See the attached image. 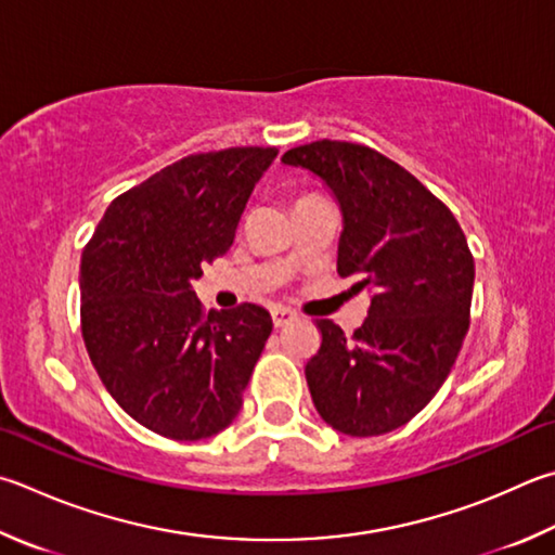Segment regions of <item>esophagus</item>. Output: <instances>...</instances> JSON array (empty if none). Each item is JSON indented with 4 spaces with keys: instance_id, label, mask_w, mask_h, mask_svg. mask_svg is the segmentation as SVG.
Here are the masks:
<instances>
[{
    "instance_id": "esophagus-1",
    "label": "esophagus",
    "mask_w": 555,
    "mask_h": 555,
    "mask_svg": "<svg viewBox=\"0 0 555 555\" xmlns=\"http://www.w3.org/2000/svg\"><path fill=\"white\" fill-rule=\"evenodd\" d=\"M271 320H274V325L276 327H284V325H288L291 320H296V312L291 310V308H271Z\"/></svg>"
}]
</instances>
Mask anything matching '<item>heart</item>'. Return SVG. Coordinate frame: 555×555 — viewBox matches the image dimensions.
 <instances>
[{
    "mask_svg": "<svg viewBox=\"0 0 555 555\" xmlns=\"http://www.w3.org/2000/svg\"><path fill=\"white\" fill-rule=\"evenodd\" d=\"M308 196H310V194H308ZM308 196H300V198H308Z\"/></svg>",
    "mask_w": 555,
    "mask_h": 555,
    "instance_id": "1",
    "label": "heart"
}]
</instances>
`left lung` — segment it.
<instances>
[{"instance_id":"1","label":"left lung","mask_w":555,"mask_h":555,"mask_svg":"<svg viewBox=\"0 0 555 555\" xmlns=\"http://www.w3.org/2000/svg\"><path fill=\"white\" fill-rule=\"evenodd\" d=\"M281 159L335 191L345 216L337 274L374 291L354 335L315 320L312 402L341 435H386L437 396L459 357L476 276L466 235L444 201L374 147L318 140Z\"/></svg>"}]
</instances>
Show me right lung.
<instances>
[{
	"label": "right lung",
	"instance_id": "add662e5",
	"mask_svg": "<svg viewBox=\"0 0 555 555\" xmlns=\"http://www.w3.org/2000/svg\"><path fill=\"white\" fill-rule=\"evenodd\" d=\"M276 147L196 153L111 201L82 251V337L120 408L155 435L196 441L237 417L271 335L255 304L210 310L194 294L223 257Z\"/></svg>",
	"mask_w": 555,
	"mask_h": 555
}]
</instances>
